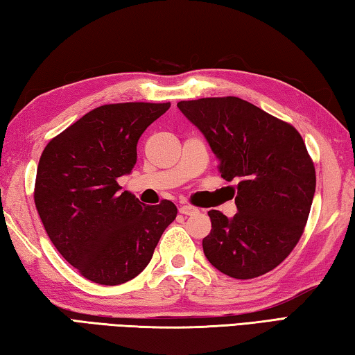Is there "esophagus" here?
Instances as JSON below:
<instances>
[{
  "label": "esophagus",
  "instance_id": "esophagus-1",
  "mask_svg": "<svg viewBox=\"0 0 355 355\" xmlns=\"http://www.w3.org/2000/svg\"><path fill=\"white\" fill-rule=\"evenodd\" d=\"M179 211L182 213V215H195V213H198V209L196 207H193V205H180L179 207Z\"/></svg>",
  "mask_w": 355,
  "mask_h": 355
}]
</instances>
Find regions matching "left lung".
<instances>
[{"mask_svg": "<svg viewBox=\"0 0 355 355\" xmlns=\"http://www.w3.org/2000/svg\"><path fill=\"white\" fill-rule=\"evenodd\" d=\"M178 108L207 139L220 176L238 179L236 215L209 211L207 259L236 279L264 275L293 250L311 211L315 168L303 137L238 97L189 100Z\"/></svg>", "mask_w": 355, "mask_h": 355, "instance_id": "obj_1", "label": "left lung"}]
</instances>
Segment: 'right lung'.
Listing matches in <instances>:
<instances>
[{"mask_svg": "<svg viewBox=\"0 0 355 355\" xmlns=\"http://www.w3.org/2000/svg\"><path fill=\"white\" fill-rule=\"evenodd\" d=\"M170 103H114L89 111L46 145L33 200L52 244L85 278L117 286L137 277L178 215L171 200L144 205L117 179Z\"/></svg>", "mask_w": 355, "mask_h": 355, "instance_id": "add662e5", "label": "right lung"}]
</instances>
